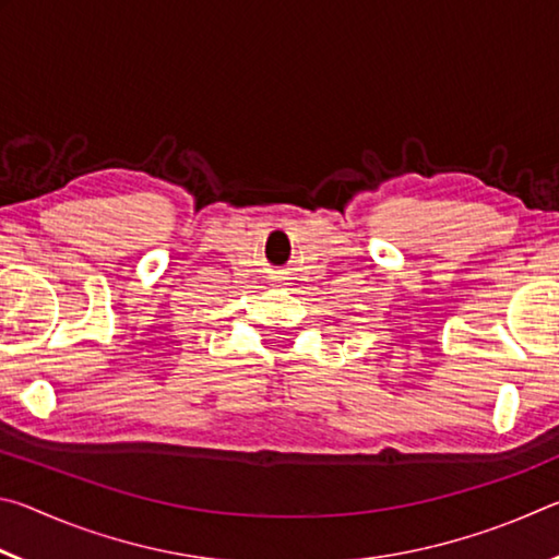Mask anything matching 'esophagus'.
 <instances>
[{"label":"esophagus","mask_w":559,"mask_h":559,"mask_svg":"<svg viewBox=\"0 0 559 559\" xmlns=\"http://www.w3.org/2000/svg\"><path fill=\"white\" fill-rule=\"evenodd\" d=\"M273 281H276V283H283V281H288V276H286V271H276V276H273Z\"/></svg>","instance_id":"obj_1"}]
</instances>
